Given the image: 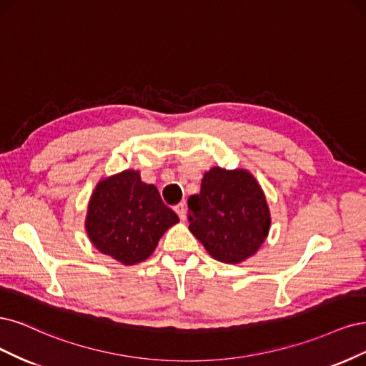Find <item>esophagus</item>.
Wrapping results in <instances>:
<instances>
[{
  "mask_svg": "<svg viewBox=\"0 0 366 366\" xmlns=\"http://www.w3.org/2000/svg\"><path fill=\"white\" fill-rule=\"evenodd\" d=\"M174 213L176 214H178L179 216V219L184 222L185 219H187V211H185V204H178V205H176L174 207Z\"/></svg>",
  "mask_w": 366,
  "mask_h": 366,
  "instance_id": "esophagus-1",
  "label": "esophagus"
}]
</instances>
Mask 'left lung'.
<instances>
[{"instance_id":"obj_1","label":"left lung","mask_w":366,"mask_h":366,"mask_svg":"<svg viewBox=\"0 0 366 366\" xmlns=\"http://www.w3.org/2000/svg\"><path fill=\"white\" fill-rule=\"evenodd\" d=\"M194 237L217 262L239 264L257 254L270 229L263 188L244 169L214 166L204 173L200 193L188 197Z\"/></svg>"}]
</instances>
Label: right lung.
I'll return each mask as SVG.
<instances>
[{"instance_id":"obj_1","label":"right lung","mask_w":366,"mask_h":366,"mask_svg":"<svg viewBox=\"0 0 366 366\" xmlns=\"http://www.w3.org/2000/svg\"><path fill=\"white\" fill-rule=\"evenodd\" d=\"M178 222L155 185L141 181L138 170H123L94 188L85 229L97 251L132 266L147 260L162 234Z\"/></svg>"}]
</instances>
